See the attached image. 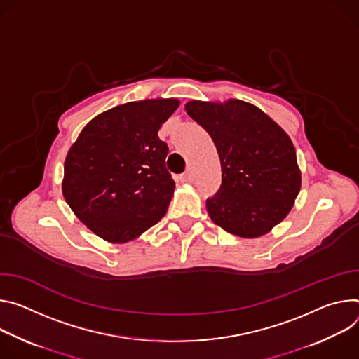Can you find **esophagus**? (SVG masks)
<instances>
[{"label": "esophagus", "mask_w": 359, "mask_h": 359, "mask_svg": "<svg viewBox=\"0 0 359 359\" xmlns=\"http://www.w3.org/2000/svg\"><path fill=\"white\" fill-rule=\"evenodd\" d=\"M191 180H192L191 171H187V172H184V174L181 175V181H182V182H189Z\"/></svg>", "instance_id": "esophagus-1"}]
</instances>
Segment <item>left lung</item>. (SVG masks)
<instances>
[{"label":"left lung","instance_id":"8db88e82","mask_svg":"<svg viewBox=\"0 0 359 359\" xmlns=\"http://www.w3.org/2000/svg\"><path fill=\"white\" fill-rule=\"evenodd\" d=\"M185 111L210 134L221 161V187L207 200L214 224L243 238L269 232L288 215L301 189L288 134L264 111L240 100H194Z\"/></svg>","mask_w":359,"mask_h":359}]
</instances>
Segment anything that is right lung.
Returning <instances> with one entry per match:
<instances>
[{
	"label": "right lung",
	"mask_w": 359,
	"mask_h": 359,
	"mask_svg": "<svg viewBox=\"0 0 359 359\" xmlns=\"http://www.w3.org/2000/svg\"><path fill=\"white\" fill-rule=\"evenodd\" d=\"M178 105L156 98L114 107L91 119L69 148L62 195L102 240L128 243L165 215L175 182L158 130Z\"/></svg>",
	"instance_id": "right-lung-1"
}]
</instances>
